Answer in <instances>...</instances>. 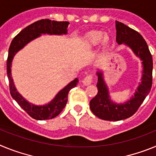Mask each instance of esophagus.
I'll return each instance as SVG.
<instances>
[{
  "instance_id": "esophagus-1",
  "label": "esophagus",
  "mask_w": 156,
  "mask_h": 156,
  "mask_svg": "<svg viewBox=\"0 0 156 156\" xmlns=\"http://www.w3.org/2000/svg\"><path fill=\"white\" fill-rule=\"evenodd\" d=\"M93 81V76L92 75H88L85 77L84 79L82 80V83H83V85L85 86H87V85H90V83Z\"/></svg>"
}]
</instances>
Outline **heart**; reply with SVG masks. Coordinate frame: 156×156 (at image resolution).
I'll use <instances>...</instances> for the list:
<instances>
[{"label":"heart","mask_w":156,"mask_h":156,"mask_svg":"<svg viewBox=\"0 0 156 156\" xmlns=\"http://www.w3.org/2000/svg\"><path fill=\"white\" fill-rule=\"evenodd\" d=\"M102 41L103 43L108 41V36H104V34L101 31H91L86 36V43L88 46H96Z\"/></svg>","instance_id":"b5f03b06"}]
</instances>
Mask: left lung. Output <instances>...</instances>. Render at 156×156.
I'll list each match as a JSON object with an SVG mask.
<instances>
[{
	"label": "left lung",
	"instance_id": "8db88e82",
	"mask_svg": "<svg viewBox=\"0 0 156 156\" xmlns=\"http://www.w3.org/2000/svg\"><path fill=\"white\" fill-rule=\"evenodd\" d=\"M116 42L126 45L136 56L142 61L143 72L141 83L134 93V96L122 104H117L111 100L108 87L104 80L103 73L97 72V95L90 101V108L96 116L104 120L118 121L127 119L137 111L152 85V57L148 44L138 32L123 23L115 21Z\"/></svg>",
	"mask_w": 156,
	"mask_h": 156
}]
</instances>
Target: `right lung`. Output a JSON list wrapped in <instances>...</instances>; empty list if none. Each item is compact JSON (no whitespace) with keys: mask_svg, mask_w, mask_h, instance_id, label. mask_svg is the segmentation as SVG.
I'll use <instances>...</instances> for the list:
<instances>
[{"mask_svg":"<svg viewBox=\"0 0 156 156\" xmlns=\"http://www.w3.org/2000/svg\"><path fill=\"white\" fill-rule=\"evenodd\" d=\"M69 24V22H57L50 19H41L39 21L32 23L25 29H23L18 35L14 37L11 43L8 50V56L7 59V75L9 80V88L12 97L16 101L23 110L34 119L37 120L53 119L57 116L63 108H65L67 101L68 94L72 88L75 87L78 83V79L70 82L56 94L51 101L44 105H36L29 102L22 96L14 84L13 79L11 73V67L14 56L19 51L24 48L26 45L41 36V34L50 35H62L67 34V28Z\"/></svg>","mask_w":156,"mask_h":156,"instance_id":"1","label":"right lung"}]
</instances>
